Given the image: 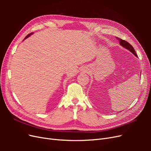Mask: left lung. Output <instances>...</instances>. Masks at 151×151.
Wrapping results in <instances>:
<instances>
[{
  "label": "left lung",
  "mask_w": 151,
  "mask_h": 151,
  "mask_svg": "<svg viewBox=\"0 0 151 151\" xmlns=\"http://www.w3.org/2000/svg\"><path fill=\"white\" fill-rule=\"evenodd\" d=\"M116 38H118V40H119L120 45H122V47H125V48H127V49H128L129 50H130V51L131 52L133 53V54H134L136 57H137V55L136 52H135V50H134V47H132V45H131L129 43H128L127 42H126L125 40H122V39H120V38H117V37H116Z\"/></svg>",
  "instance_id": "left-lung-1"
}]
</instances>
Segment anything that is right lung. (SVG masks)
<instances>
[{"mask_svg":"<svg viewBox=\"0 0 151 151\" xmlns=\"http://www.w3.org/2000/svg\"><path fill=\"white\" fill-rule=\"evenodd\" d=\"M31 34H32V33H30V34H29V35H27V36H26V38H28V36H30V35H31Z\"/></svg>","mask_w":151,"mask_h":151,"instance_id":"right-lung-1","label":"right lung"}]
</instances>
